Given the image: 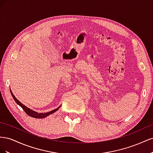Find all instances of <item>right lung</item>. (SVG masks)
Returning <instances> with one entry per match:
<instances>
[{
	"label": "right lung",
	"instance_id": "1",
	"mask_svg": "<svg viewBox=\"0 0 153 153\" xmlns=\"http://www.w3.org/2000/svg\"><path fill=\"white\" fill-rule=\"evenodd\" d=\"M10 92H11V95H12L13 98L14 99V100L15 101V102H16L18 105H19L20 106H21V107L23 108V110H24L25 111V112L27 114H28V115H29V116H30V117H34V118H37V119H42V118H45V117H46L48 116L49 115L52 114H53V113L56 112V111L58 110L59 108L61 106V105L59 106L58 108H55V109H54V110H52V111H50V112H48L38 113V112H35V111H34L33 110H32V109L28 108V107H27V106H26L25 105H24V104L22 103L19 100H18V99H16V97H15V96H14V94H13V92H12V91H11V88H10Z\"/></svg>",
	"mask_w": 153,
	"mask_h": 153
}]
</instances>
